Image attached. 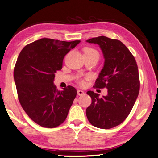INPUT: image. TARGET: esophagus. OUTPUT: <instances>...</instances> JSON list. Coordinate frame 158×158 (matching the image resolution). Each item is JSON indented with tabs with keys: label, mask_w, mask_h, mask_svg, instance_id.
I'll return each instance as SVG.
<instances>
[{
	"label": "esophagus",
	"mask_w": 158,
	"mask_h": 158,
	"mask_svg": "<svg viewBox=\"0 0 158 158\" xmlns=\"http://www.w3.org/2000/svg\"><path fill=\"white\" fill-rule=\"evenodd\" d=\"M77 94L79 95V96H81V95H83L85 94V92L82 91V89H78V90H77Z\"/></svg>",
	"instance_id": "obj_1"
}]
</instances>
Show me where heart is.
Returning a JSON list of instances; mask_svg holds the SVG:
<instances>
[{
	"instance_id": "heart-1",
	"label": "heart",
	"mask_w": 158,
	"mask_h": 158,
	"mask_svg": "<svg viewBox=\"0 0 158 158\" xmlns=\"http://www.w3.org/2000/svg\"><path fill=\"white\" fill-rule=\"evenodd\" d=\"M85 53H97L98 54L97 52L95 50H93L92 48H85L84 50ZM99 55V54H98ZM79 83L81 85H84L85 84V82L84 81H82V80H81V81H79Z\"/></svg>"
}]
</instances>
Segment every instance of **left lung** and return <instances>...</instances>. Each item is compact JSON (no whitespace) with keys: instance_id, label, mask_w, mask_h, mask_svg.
Segmentation results:
<instances>
[{"instance_id":"1","label":"left lung","mask_w":158,"mask_h":158,"mask_svg":"<svg viewBox=\"0 0 158 158\" xmlns=\"http://www.w3.org/2000/svg\"><path fill=\"white\" fill-rule=\"evenodd\" d=\"M86 41L97 44L104 58L94 87L108 89V94L102 98L92 91L87 92L92 98V103L86 109L87 118L96 127L113 128L125 120L137 99L140 87L137 64L120 40L99 36Z\"/></svg>"}]
</instances>
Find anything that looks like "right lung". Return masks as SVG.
Returning <instances> with one entry per match:
<instances>
[{"mask_svg":"<svg viewBox=\"0 0 158 158\" xmlns=\"http://www.w3.org/2000/svg\"><path fill=\"white\" fill-rule=\"evenodd\" d=\"M80 42L41 38L26 45L18 56L14 69L18 98L38 125L54 128L65 121L77 91L70 85L59 91L55 74L61 69L65 55Z\"/></svg>","mask_w":158,"mask_h":158,"instance_id":"1","label":"right lung"}]
</instances>
